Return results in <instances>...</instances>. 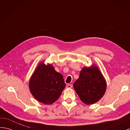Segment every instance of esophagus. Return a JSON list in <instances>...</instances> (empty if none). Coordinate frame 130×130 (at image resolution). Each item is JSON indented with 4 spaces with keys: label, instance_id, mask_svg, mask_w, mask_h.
<instances>
[{
    "label": "esophagus",
    "instance_id": "34e87169",
    "mask_svg": "<svg viewBox=\"0 0 130 130\" xmlns=\"http://www.w3.org/2000/svg\"><path fill=\"white\" fill-rule=\"evenodd\" d=\"M72 85L71 84H68L67 86H66V87H67V88H72Z\"/></svg>",
    "mask_w": 130,
    "mask_h": 130
}]
</instances>
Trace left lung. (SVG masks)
Listing matches in <instances>:
<instances>
[{
    "label": "left lung",
    "mask_w": 130,
    "mask_h": 130,
    "mask_svg": "<svg viewBox=\"0 0 130 130\" xmlns=\"http://www.w3.org/2000/svg\"><path fill=\"white\" fill-rule=\"evenodd\" d=\"M74 89L84 104L91 105L98 102L106 91V83L96 66L84 68L79 78L74 84Z\"/></svg>",
    "instance_id": "obj_1"
}]
</instances>
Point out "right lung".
Returning <instances> with one entry per match:
<instances>
[{"label":"right lung","mask_w":130,"mask_h":130,"mask_svg":"<svg viewBox=\"0 0 130 130\" xmlns=\"http://www.w3.org/2000/svg\"><path fill=\"white\" fill-rule=\"evenodd\" d=\"M66 84L61 74L51 65L40 62L29 81L30 91L38 101L52 104L61 95Z\"/></svg>","instance_id":"add662e5"}]
</instances>
